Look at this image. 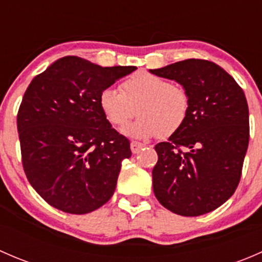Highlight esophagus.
I'll use <instances>...</instances> for the list:
<instances>
[{"mask_svg":"<svg viewBox=\"0 0 262 262\" xmlns=\"http://www.w3.org/2000/svg\"><path fill=\"white\" fill-rule=\"evenodd\" d=\"M143 147H144L143 143H139V142H134V141L130 142V149L134 155H136V153H139V150H141Z\"/></svg>","mask_w":262,"mask_h":262,"instance_id":"obj_1","label":"esophagus"}]
</instances>
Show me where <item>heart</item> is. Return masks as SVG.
Wrapping results in <instances>:
<instances>
[{
    "mask_svg": "<svg viewBox=\"0 0 262 262\" xmlns=\"http://www.w3.org/2000/svg\"><path fill=\"white\" fill-rule=\"evenodd\" d=\"M99 104L105 118L118 128H124L138 114V120L124 132L141 139L173 136L190 113V96L185 87L147 72L126 78L120 91L112 87L102 90Z\"/></svg>",
    "mask_w": 262,
    "mask_h": 262,
    "instance_id": "1",
    "label": "heart"
}]
</instances>
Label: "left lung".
Returning <instances> with one entry per match:
<instances>
[{
    "mask_svg": "<svg viewBox=\"0 0 262 262\" xmlns=\"http://www.w3.org/2000/svg\"><path fill=\"white\" fill-rule=\"evenodd\" d=\"M150 73L175 80L189 92L184 126L156 144L153 191L172 213L198 216L221 207L241 179L250 139L248 105L231 75L205 59H186Z\"/></svg>",
    "mask_w": 262,
    "mask_h": 262,
    "instance_id": "left-lung-1",
    "label": "left lung"
}]
</instances>
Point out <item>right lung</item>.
Here are the masks:
<instances>
[{
    "mask_svg": "<svg viewBox=\"0 0 262 262\" xmlns=\"http://www.w3.org/2000/svg\"><path fill=\"white\" fill-rule=\"evenodd\" d=\"M136 70L68 55L30 82L17 113L21 161L31 186L49 205L86 214L113 196L121 161L132 150L105 118L99 96Z\"/></svg>",
    "mask_w": 262,
    "mask_h": 262,
    "instance_id": "right-lung-1",
    "label": "right lung"
}]
</instances>
